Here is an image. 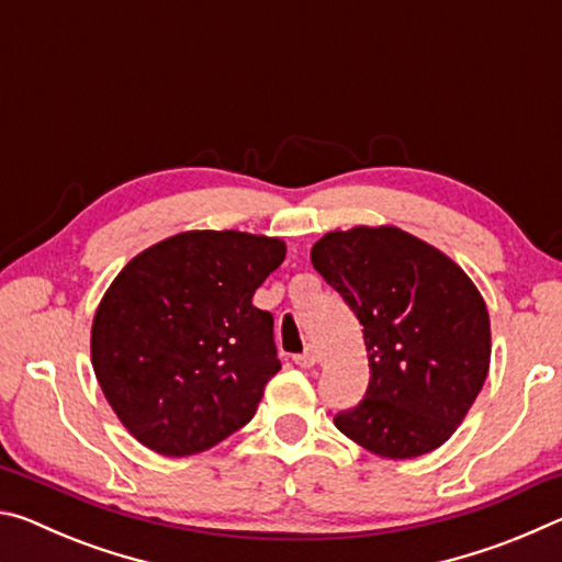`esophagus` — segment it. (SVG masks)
Segmentation results:
<instances>
[{"mask_svg": "<svg viewBox=\"0 0 562 562\" xmlns=\"http://www.w3.org/2000/svg\"><path fill=\"white\" fill-rule=\"evenodd\" d=\"M292 359H294V364L302 367V369H310V367L317 364L315 351H304V355H297V357H292Z\"/></svg>", "mask_w": 562, "mask_h": 562, "instance_id": "34e87169", "label": "esophagus"}]
</instances>
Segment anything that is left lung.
Returning <instances> with one entry per match:
<instances>
[{
	"label": "left lung",
	"instance_id": "1",
	"mask_svg": "<svg viewBox=\"0 0 562 562\" xmlns=\"http://www.w3.org/2000/svg\"><path fill=\"white\" fill-rule=\"evenodd\" d=\"M310 258L364 327L369 386L337 429L384 459L439 449L488 374L481 292L449 255L392 225L327 233Z\"/></svg>",
	"mask_w": 562,
	"mask_h": 562
}]
</instances>
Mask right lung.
<instances>
[{
  "instance_id": "1",
  "label": "right lung",
  "mask_w": 562,
  "mask_h": 562,
  "mask_svg": "<svg viewBox=\"0 0 562 562\" xmlns=\"http://www.w3.org/2000/svg\"><path fill=\"white\" fill-rule=\"evenodd\" d=\"M284 252L280 237L188 231L116 274L93 315L91 364L133 439L193 456L250 422L280 372L272 315L252 294Z\"/></svg>"
}]
</instances>
